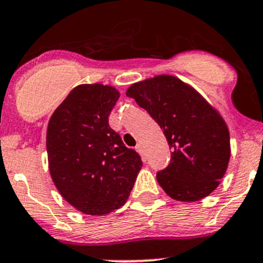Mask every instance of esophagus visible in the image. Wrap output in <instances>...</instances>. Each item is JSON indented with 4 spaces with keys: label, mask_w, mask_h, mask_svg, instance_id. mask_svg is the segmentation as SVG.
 <instances>
[{
    "label": "esophagus",
    "mask_w": 263,
    "mask_h": 263,
    "mask_svg": "<svg viewBox=\"0 0 263 263\" xmlns=\"http://www.w3.org/2000/svg\"><path fill=\"white\" fill-rule=\"evenodd\" d=\"M136 150L139 151L140 154H141V155H144V146H142V144H139L136 146Z\"/></svg>",
    "instance_id": "34e87169"
}]
</instances>
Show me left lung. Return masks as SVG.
Wrapping results in <instances>:
<instances>
[{
	"label": "left lung",
	"instance_id": "obj_1",
	"mask_svg": "<svg viewBox=\"0 0 263 263\" xmlns=\"http://www.w3.org/2000/svg\"><path fill=\"white\" fill-rule=\"evenodd\" d=\"M126 95L153 117L172 148L171 163L156 174L166 195L195 202L216 190L229 164L230 136L213 105L171 75L136 82Z\"/></svg>",
	"mask_w": 263,
	"mask_h": 263
}]
</instances>
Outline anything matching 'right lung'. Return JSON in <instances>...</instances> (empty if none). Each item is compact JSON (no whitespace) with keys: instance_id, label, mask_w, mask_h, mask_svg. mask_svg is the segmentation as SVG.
<instances>
[{"instance_id":"obj_1","label":"right lung","mask_w":263,"mask_h":263,"mask_svg":"<svg viewBox=\"0 0 263 263\" xmlns=\"http://www.w3.org/2000/svg\"><path fill=\"white\" fill-rule=\"evenodd\" d=\"M118 98L109 85H79L58 105L47 128L52 181L71 206L87 215L123 206L142 166L139 154L124 146L108 123Z\"/></svg>"}]
</instances>
